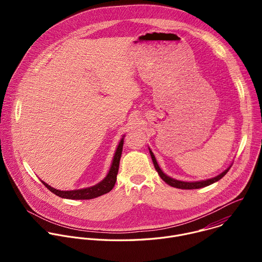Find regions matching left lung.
Returning <instances> with one entry per match:
<instances>
[{"label":"left lung","mask_w":262,"mask_h":262,"mask_svg":"<svg viewBox=\"0 0 262 262\" xmlns=\"http://www.w3.org/2000/svg\"><path fill=\"white\" fill-rule=\"evenodd\" d=\"M149 149V154H150L151 156V159H152V162H154V165H155V168L157 170V172L159 173L160 177L166 182L168 183L169 185L173 186V188H177V189H182V190H194V189H201V188H204V186H207L209 184H212L216 181H219L222 177H224L226 175V173L229 171V169L231 168L232 165H230L226 170H224L222 173H220L219 175L212 177V178H208V179H205V180H200V181H182V180H177L175 178H172L170 176H168L167 174H165L162 169L160 168L158 162H157V159L154 155V152L151 151L150 148Z\"/></svg>","instance_id":"8db88e82"}]
</instances>
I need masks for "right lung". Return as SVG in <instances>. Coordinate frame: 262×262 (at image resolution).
Instances as JSON below:
<instances>
[{
	"label": "right lung",
	"instance_id": "add662e5",
	"mask_svg": "<svg viewBox=\"0 0 262 262\" xmlns=\"http://www.w3.org/2000/svg\"><path fill=\"white\" fill-rule=\"evenodd\" d=\"M123 139L120 140L117 149L115 151V155L113 157V161H112L111 168L106 174V176L98 183L95 185L89 186V188L85 189H80V190H71V191H60L55 188H52L51 185L46 183L45 181L41 180V182L47 186V188L54 193L55 195L65 198V199H72V200H88V199H93L96 197H99L103 194L108 193L112 189L114 188L115 182L117 180V174H118V169H119V163H120V158L122 154V148H123Z\"/></svg>",
	"mask_w": 262,
	"mask_h": 262
}]
</instances>
